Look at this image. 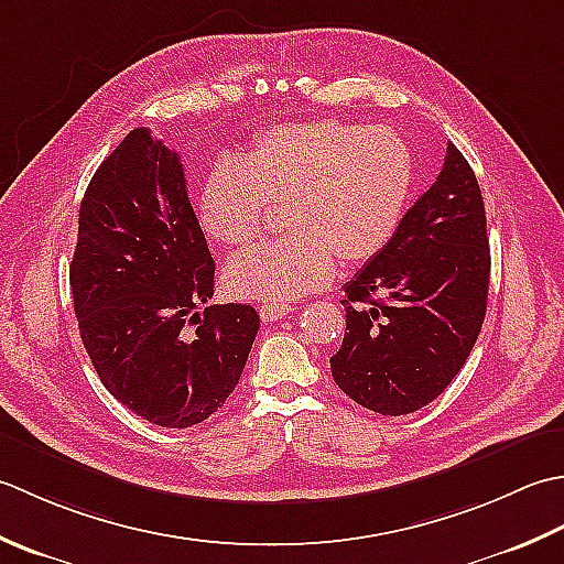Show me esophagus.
<instances>
[{"mask_svg":"<svg viewBox=\"0 0 564 564\" xmlns=\"http://www.w3.org/2000/svg\"><path fill=\"white\" fill-rule=\"evenodd\" d=\"M290 312H292V304H280V302L260 304L262 321H282Z\"/></svg>","mask_w":564,"mask_h":564,"instance_id":"1","label":"esophagus"}]
</instances>
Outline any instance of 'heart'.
Listing matches in <instances>:
<instances>
[{"label": "heart", "instance_id": "obj_1", "mask_svg": "<svg viewBox=\"0 0 564 564\" xmlns=\"http://www.w3.org/2000/svg\"><path fill=\"white\" fill-rule=\"evenodd\" d=\"M413 177L411 148L392 129L316 119L260 133L240 163L206 172L199 221L218 243L248 246L286 206L292 231L228 262L226 290L284 304L326 286L338 260H372L409 209Z\"/></svg>", "mask_w": 564, "mask_h": 564}]
</instances>
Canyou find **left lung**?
<instances>
[{
  "mask_svg": "<svg viewBox=\"0 0 564 564\" xmlns=\"http://www.w3.org/2000/svg\"><path fill=\"white\" fill-rule=\"evenodd\" d=\"M489 268L477 177L447 143L438 180L404 214L389 246L343 286L346 338L330 358L336 384L382 416L431 404L475 348Z\"/></svg>",
  "mask_w": 564,
  "mask_h": 564,
  "instance_id": "obj_1",
  "label": "left lung"
}]
</instances>
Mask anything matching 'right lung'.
I'll list each match as a JSON object with an SVG mask.
<instances>
[{"label":"right lung","instance_id":"right-lung-1","mask_svg":"<svg viewBox=\"0 0 564 564\" xmlns=\"http://www.w3.org/2000/svg\"><path fill=\"white\" fill-rule=\"evenodd\" d=\"M91 365L135 416L163 429L206 421L234 394L258 336L248 304H214V258L180 155L133 129L91 177L70 262Z\"/></svg>","mask_w":564,"mask_h":564}]
</instances>
